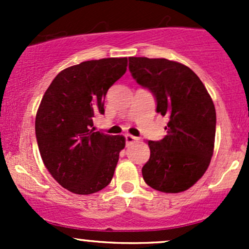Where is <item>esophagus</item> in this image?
<instances>
[{"mask_svg":"<svg viewBox=\"0 0 249 249\" xmlns=\"http://www.w3.org/2000/svg\"><path fill=\"white\" fill-rule=\"evenodd\" d=\"M139 141H141V139H139L138 137L131 136V134H126V136H125V142H126V145H130V144H132V142H137Z\"/></svg>","mask_w":249,"mask_h":249,"instance_id":"34e87169","label":"esophagus"}]
</instances>
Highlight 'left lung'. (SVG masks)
<instances>
[{"label": "left lung", "mask_w": 249, "mask_h": 249, "mask_svg": "<svg viewBox=\"0 0 249 249\" xmlns=\"http://www.w3.org/2000/svg\"><path fill=\"white\" fill-rule=\"evenodd\" d=\"M128 69L142 88L152 92L156 111L167 116V134L148 141L150 159L142 168L150 187L179 193L206 172L213 156L216 115L212 98L190 68L165 58L128 57Z\"/></svg>", "instance_id": "left-lung-1"}]
</instances>
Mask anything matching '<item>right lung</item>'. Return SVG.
<instances>
[{
  "label": "right lung",
  "instance_id": "add662e5",
  "mask_svg": "<svg viewBox=\"0 0 249 249\" xmlns=\"http://www.w3.org/2000/svg\"><path fill=\"white\" fill-rule=\"evenodd\" d=\"M126 67V57L82 62L61 71L43 96L37 145L45 167L70 192L96 193L112 179L125 138L93 132L92 118L104 115L107 90Z\"/></svg>",
  "mask_w": 249,
  "mask_h": 249
}]
</instances>
